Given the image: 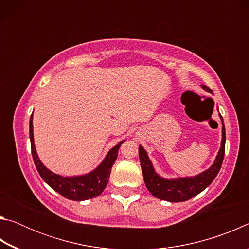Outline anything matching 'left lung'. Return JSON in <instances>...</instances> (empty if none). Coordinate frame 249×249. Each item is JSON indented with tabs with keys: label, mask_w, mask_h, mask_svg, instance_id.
<instances>
[{
	"label": "left lung",
	"mask_w": 249,
	"mask_h": 249,
	"mask_svg": "<svg viewBox=\"0 0 249 249\" xmlns=\"http://www.w3.org/2000/svg\"><path fill=\"white\" fill-rule=\"evenodd\" d=\"M205 91L212 93V90L209 87L202 86ZM222 142L221 148L218 150L215 160L213 165L208 170H205L201 174L195 177H187V178H177V179H165L156 174L153 167V163L148 158L147 151L140 146L138 153H140V160L144 181L148 191L155 197H158L160 200H165L169 202H183L190 200L191 197L199 195L200 192L204 190L206 187L212 183V181L215 179L218 171L222 167L223 159H224L225 153V126L223 122L222 116Z\"/></svg>",
	"instance_id": "8db88e82"
}]
</instances>
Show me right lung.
Returning a JSON list of instances; mask_svg holds the SVG:
<instances>
[{"mask_svg":"<svg viewBox=\"0 0 249 249\" xmlns=\"http://www.w3.org/2000/svg\"><path fill=\"white\" fill-rule=\"evenodd\" d=\"M29 138H31L32 155L35 166L38 170L43 180L49 187H52L59 195L73 201H84L92 197L99 196L107 187L108 182L109 175H111L112 167L119 154L121 145L125 141H122L116 146L108 151L107 155L100 165L93 171L83 176L74 177H64L47 169L43 162L39 160L38 155L36 153L35 144H34V133H33V114L29 120Z\"/></svg>","mask_w":249,"mask_h":249,"instance_id":"right-lung-1","label":"right lung"}]
</instances>
